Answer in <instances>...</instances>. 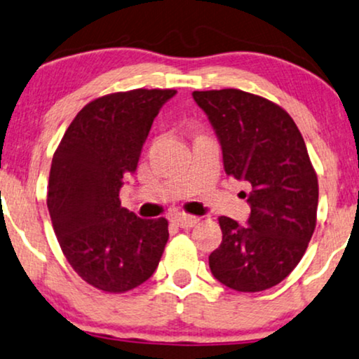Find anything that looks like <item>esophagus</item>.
<instances>
[{"instance_id": "esophagus-1", "label": "esophagus", "mask_w": 359, "mask_h": 359, "mask_svg": "<svg viewBox=\"0 0 359 359\" xmlns=\"http://www.w3.org/2000/svg\"><path fill=\"white\" fill-rule=\"evenodd\" d=\"M174 220H175V224L180 226V229H190V226L197 225V222H198L197 217L185 215V213H179V215H175Z\"/></svg>"}]
</instances>
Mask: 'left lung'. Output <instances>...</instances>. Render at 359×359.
Instances as JSON below:
<instances>
[{"label": "left lung", "instance_id": "left-lung-1", "mask_svg": "<svg viewBox=\"0 0 359 359\" xmlns=\"http://www.w3.org/2000/svg\"><path fill=\"white\" fill-rule=\"evenodd\" d=\"M222 147L226 175L252 185L247 225L220 217L212 275L237 292H262L292 273L315 232L318 179L300 130L276 104L240 89L194 90Z\"/></svg>", "mask_w": 359, "mask_h": 359}]
</instances>
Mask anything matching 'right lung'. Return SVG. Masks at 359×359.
<instances>
[{
	"label": "right lung",
	"instance_id": "obj_1",
	"mask_svg": "<svg viewBox=\"0 0 359 359\" xmlns=\"http://www.w3.org/2000/svg\"><path fill=\"white\" fill-rule=\"evenodd\" d=\"M174 89H134L89 102L56 149L48 208L69 265L102 292L124 293L151 278L161 262L169 224L144 220L121 205L149 130Z\"/></svg>",
	"mask_w": 359,
	"mask_h": 359
}]
</instances>
